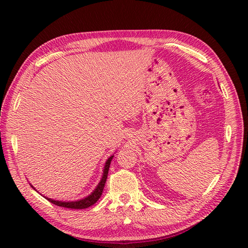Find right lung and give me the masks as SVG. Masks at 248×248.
<instances>
[{
  "label": "right lung",
  "mask_w": 248,
  "mask_h": 248,
  "mask_svg": "<svg viewBox=\"0 0 248 248\" xmlns=\"http://www.w3.org/2000/svg\"><path fill=\"white\" fill-rule=\"evenodd\" d=\"M113 159V155L108 157V160L105 163V166H104V171H103V177L101 179V181L98 184L97 188L94 189V191L89 195L88 197L84 198L82 200H78V202H57V200H53V199H50V198H46L49 200L50 202H52L55 205H59V207H62V208H68V209H86L92 207L93 204L96 203L99 198L101 197L102 192H103V188L105 186V182H107V179H108V168H109V164H110V161Z\"/></svg>",
  "instance_id": "right-lung-1"
}]
</instances>
